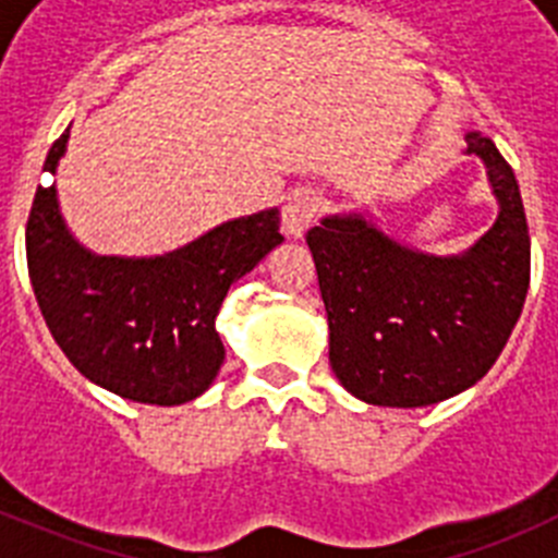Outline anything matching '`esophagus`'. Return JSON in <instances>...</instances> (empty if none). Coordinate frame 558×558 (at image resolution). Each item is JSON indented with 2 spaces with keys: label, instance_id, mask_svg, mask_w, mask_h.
Wrapping results in <instances>:
<instances>
[{
  "label": "esophagus",
  "instance_id": "1",
  "mask_svg": "<svg viewBox=\"0 0 558 558\" xmlns=\"http://www.w3.org/2000/svg\"><path fill=\"white\" fill-rule=\"evenodd\" d=\"M322 209V198L313 190H295L282 209V226L290 236H302L313 226L315 215Z\"/></svg>",
  "mask_w": 558,
  "mask_h": 558
}]
</instances>
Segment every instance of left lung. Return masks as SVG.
<instances>
[{"instance_id":"1","label":"left lung","mask_w":558,"mask_h":558,"mask_svg":"<svg viewBox=\"0 0 558 558\" xmlns=\"http://www.w3.org/2000/svg\"><path fill=\"white\" fill-rule=\"evenodd\" d=\"M500 215L458 256L397 243L363 215L307 231L329 322V366L368 405L425 408L495 366L525 304L531 236L520 184L495 142L466 133Z\"/></svg>"}]
</instances>
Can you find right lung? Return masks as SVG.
<instances>
[{
  "instance_id": "obj_1",
  "label": "right lung",
  "mask_w": 558,
  "mask_h": 558,
  "mask_svg": "<svg viewBox=\"0 0 558 558\" xmlns=\"http://www.w3.org/2000/svg\"><path fill=\"white\" fill-rule=\"evenodd\" d=\"M66 140L69 128L44 170L56 172ZM282 240L279 209H265L165 256H97L69 234L56 186H38L27 270L49 332L83 377L117 397L170 408L201 397L218 377L220 304Z\"/></svg>"
}]
</instances>
